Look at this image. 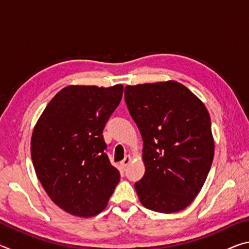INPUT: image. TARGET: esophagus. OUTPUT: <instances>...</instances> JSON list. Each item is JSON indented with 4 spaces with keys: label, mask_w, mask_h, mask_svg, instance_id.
Wrapping results in <instances>:
<instances>
[{
    "label": "esophagus",
    "mask_w": 249,
    "mask_h": 249,
    "mask_svg": "<svg viewBox=\"0 0 249 249\" xmlns=\"http://www.w3.org/2000/svg\"><path fill=\"white\" fill-rule=\"evenodd\" d=\"M132 161V156H126V157L122 160L121 161V165H122V167L123 168H125V167H127L128 165H129V162Z\"/></svg>",
    "instance_id": "1"
}]
</instances>
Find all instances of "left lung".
<instances>
[{"instance_id": "1", "label": "left lung", "mask_w": 249, "mask_h": 249, "mask_svg": "<svg viewBox=\"0 0 249 249\" xmlns=\"http://www.w3.org/2000/svg\"><path fill=\"white\" fill-rule=\"evenodd\" d=\"M125 102L142 134L145 175L135 183L145 208L183 210L199 195L214 157L203 102L177 81L125 87Z\"/></svg>"}]
</instances>
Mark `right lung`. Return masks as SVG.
<instances>
[{
    "label": "right lung",
    "instance_id": "obj_1",
    "mask_svg": "<svg viewBox=\"0 0 249 249\" xmlns=\"http://www.w3.org/2000/svg\"><path fill=\"white\" fill-rule=\"evenodd\" d=\"M123 84L68 86L41 113L31 154L50 199L71 215L91 217L107 208L120 171L105 154L103 129L123 95Z\"/></svg>",
    "mask_w": 249,
    "mask_h": 249
}]
</instances>
